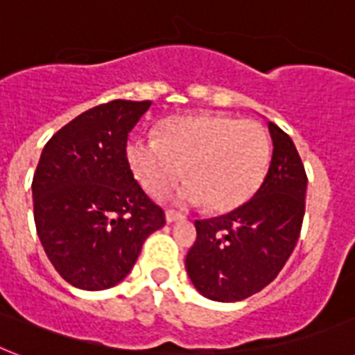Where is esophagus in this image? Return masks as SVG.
I'll use <instances>...</instances> for the list:
<instances>
[{
	"label": "esophagus",
	"mask_w": 355,
	"mask_h": 355,
	"mask_svg": "<svg viewBox=\"0 0 355 355\" xmlns=\"http://www.w3.org/2000/svg\"><path fill=\"white\" fill-rule=\"evenodd\" d=\"M182 218H184L182 213L173 211V209H168V211H166V220H168L169 224L177 223V220H182Z\"/></svg>",
	"instance_id": "34e87169"
}]
</instances>
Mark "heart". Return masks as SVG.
<instances>
[{"mask_svg":"<svg viewBox=\"0 0 355 355\" xmlns=\"http://www.w3.org/2000/svg\"><path fill=\"white\" fill-rule=\"evenodd\" d=\"M125 157L138 184L153 197L166 195L186 169L189 182L178 193V202H206L213 211H230L261 186L270 162V138L253 120L175 116L162 123L160 140L132 137Z\"/></svg>","mask_w":355,"mask_h":355,"instance_id":"1","label":"heart"}]
</instances>
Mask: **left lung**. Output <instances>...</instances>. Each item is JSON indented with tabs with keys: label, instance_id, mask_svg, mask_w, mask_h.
<instances>
[{
	"label": "left lung",
	"instance_id": "8db88e82",
	"mask_svg": "<svg viewBox=\"0 0 355 355\" xmlns=\"http://www.w3.org/2000/svg\"><path fill=\"white\" fill-rule=\"evenodd\" d=\"M273 153L264 182L248 202L220 217L195 220L197 241L186 272L204 297L235 302L277 277L301 233L306 173L292 138L268 122Z\"/></svg>",
	"mask_w": 355,
	"mask_h": 355
}]
</instances>
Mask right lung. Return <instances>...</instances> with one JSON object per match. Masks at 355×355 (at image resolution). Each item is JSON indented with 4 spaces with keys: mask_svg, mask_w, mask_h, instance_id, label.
<instances>
[{
    "mask_svg": "<svg viewBox=\"0 0 355 355\" xmlns=\"http://www.w3.org/2000/svg\"><path fill=\"white\" fill-rule=\"evenodd\" d=\"M149 107L114 100L89 109L42 151L33 178L37 237L56 272L80 290L116 286L144 241L166 224L125 157L129 132Z\"/></svg>",
    "mask_w": 355,
    "mask_h": 355,
    "instance_id": "right-lung-1",
    "label": "right lung"
}]
</instances>
